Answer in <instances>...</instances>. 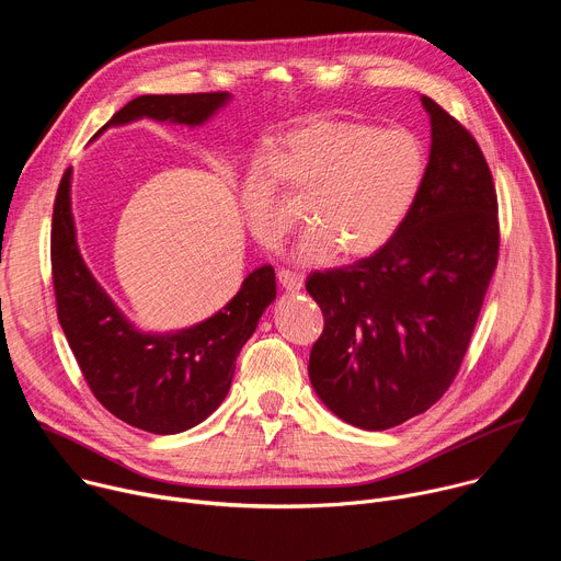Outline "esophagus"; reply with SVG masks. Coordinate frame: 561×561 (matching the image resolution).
Instances as JSON below:
<instances>
[{
  "instance_id": "1",
  "label": "esophagus",
  "mask_w": 561,
  "mask_h": 561,
  "mask_svg": "<svg viewBox=\"0 0 561 561\" xmlns=\"http://www.w3.org/2000/svg\"><path fill=\"white\" fill-rule=\"evenodd\" d=\"M277 282L282 284V288L286 290H299L304 286V275L299 273H293L288 268H279L277 271Z\"/></svg>"
}]
</instances>
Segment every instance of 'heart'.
Listing matches in <instances>:
<instances>
[{
	"label": "heart",
	"instance_id": "1",
	"mask_svg": "<svg viewBox=\"0 0 561 561\" xmlns=\"http://www.w3.org/2000/svg\"><path fill=\"white\" fill-rule=\"evenodd\" d=\"M426 148L407 128L379 130L346 119H312L279 141L273 164L255 162L242 204L251 232L277 249L297 224L279 182L304 199L310 230L299 239L301 264H327L337 251L368 257L411 215L426 180Z\"/></svg>",
	"mask_w": 561,
	"mask_h": 561
}]
</instances>
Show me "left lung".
<instances>
[{
	"label": "left lung",
	"mask_w": 561,
	"mask_h": 561,
	"mask_svg": "<svg viewBox=\"0 0 561 561\" xmlns=\"http://www.w3.org/2000/svg\"><path fill=\"white\" fill-rule=\"evenodd\" d=\"M424 188L390 242L351 266L312 273L324 312L308 375L344 422L386 431L450 388L500 257L497 193L474 137L435 100Z\"/></svg>",
	"instance_id": "8db88e82"
}]
</instances>
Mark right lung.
<instances>
[{
    "instance_id": "obj_1",
    "label": "right lung",
    "mask_w": 561,
    "mask_h": 561,
    "mask_svg": "<svg viewBox=\"0 0 561 561\" xmlns=\"http://www.w3.org/2000/svg\"><path fill=\"white\" fill-rule=\"evenodd\" d=\"M228 98L219 91L141 95L117 111L102 130L139 117L197 126ZM50 271L59 324L98 402L117 420L154 435L188 431L224 402L234 359L275 299V271L262 266L206 322L171 335L135 331L79 255L70 215V171L61 175L53 206Z\"/></svg>"
}]
</instances>
